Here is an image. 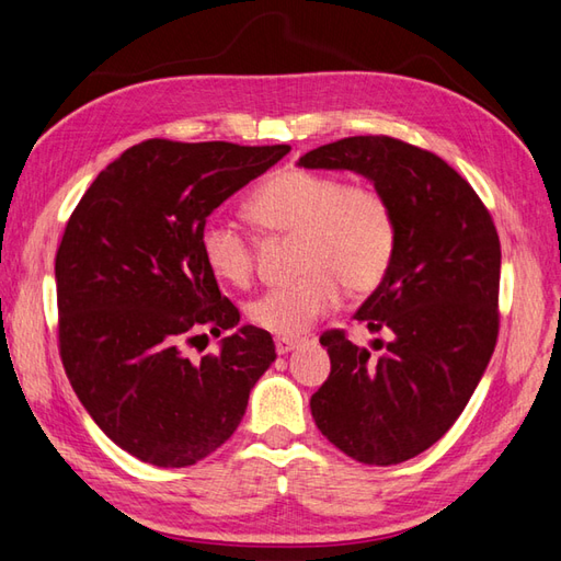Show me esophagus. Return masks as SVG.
I'll use <instances>...</instances> for the list:
<instances>
[{"label":"esophagus","mask_w":561,"mask_h":561,"mask_svg":"<svg viewBox=\"0 0 561 561\" xmlns=\"http://www.w3.org/2000/svg\"><path fill=\"white\" fill-rule=\"evenodd\" d=\"M273 343H276V353L278 355H288V353L295 351L297 345H300V341H297V339H283V335H278V339L273 341Z\"/></svg>","instance_id":"obj_1"}]
</instances>
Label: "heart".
<instances>
[{
    "instance_id": "1",
    "label": "heart",
    "mask_w": 561,
    "mask_h": 561,
    "mask_svg": "<svg viewBox=\"0 0 561 561\" xmlns=\"http://www.w3.org/2000/svg\"><path fill=\"white\" fill-rule=\"evenodd\" d=\"M247 214L268 234H295L293 283L276 285L247 305L254 327L293 339L347 295H367L391 268L398 220L389 196L367 184H345L327 172L278 170L249 196ZM208 271L230 285L254 273L252 240L232 222L208 218L198 232Z\"/></svg>"
}]
</instances>
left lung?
Instances as JSON below:
<instances>
[{
    "label": "left lung",
    "instance_id": "1",
    "mask_svg": "<svg viewBox=\"0 0 561 561\" xmlns=\"http://www.w3.org/2000/svg\"><path fill=\"white\" fill-rule=\"evenodd\" d=\"M353 170L389 196L398 220L391 268L355 319L389 341L375 353L327 331L331 375L312 417L333 446L393 466L439 442L488 369L500 333V234L476 190L439 156L391 139L347 136L300 158Z\"/></svg>",
    "mask_w": 561,
    "mask_h": 561
}]
</instances>
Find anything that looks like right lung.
<instances>
[{
	"instance_id": "obj_1",
	"label": "right lung",
	"mask_w": 561,
	"mask_h": 561,
	"mask_svg": "<svg viewBox=\"0 0 561 561\" xmlns=\"http://www.w3.org/2000/svg\"><path fill=\"white\" fill-rule=\"evenodd\" d=\"M288 151L148 139L73 208L55 259L61 365L95 425L144 463L184 468L214 454L276 359L271 333L249 323L198 363L184 345L240 323L202 256V226Z\"/></svg>"
}]
</instances>
